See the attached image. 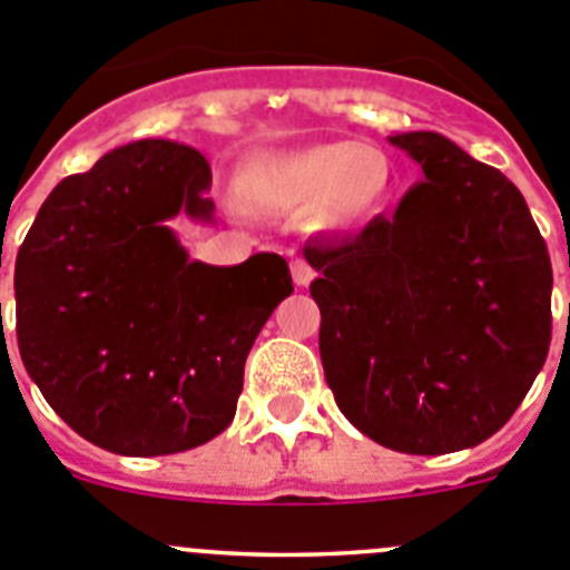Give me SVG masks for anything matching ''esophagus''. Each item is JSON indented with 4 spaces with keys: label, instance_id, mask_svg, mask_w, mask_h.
I'll return each mask as SVG.
<instances>
[{
    "label": "esophagus",
    "instance_id": "obj_1",
    "mask_svg": "<svg viewBox=\"0 0 570 570\" xmlns=\"http://www.w3.org/2000/svg\"><path fill=\"white\" fill-rule=\"evenodd\" d=\"M291 276H294V282L299 285V288H305V285H308V282L314 279L316 274L305 259H294V262H291Z\"/></svg>",
    "mask_w": 570,
    "mask_h": 570
}]
</instances>
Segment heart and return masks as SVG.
Instances as JSON below:
<instances>
[{
    "label": "heart",
    "instance_id": "b5f03b06",
    "mask_svg": "<svg viewBox=\"0 0 570 570\" xmlns=\"http://www.w3.org/2000/svg\"><path fill=\"white\" fill-rule=\"evenodd\" d=\"M396 165L376 145L322 142L285 156H262L236 179L248 203L305 210L311 230L336 234L371 223L391 199Z\"/></svg>",
    "mask_w": 570,
    "mask_h": 570
}]
</instances>
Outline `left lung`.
<instances>
[{
    "label": "left lung",
    "mask_w": 570,
    "mask_h": 570,
    "mask_svg": "<svg viewBox=\"0 0 570 570\" xmlns=\"http://www.w3.org/2000/svg\"><path fill=\"white\" fill-rule=\"evenodd\" d=\"M425 179L362 234L305 242L342 414L402 454L493 436L551 345V259L517 185L434 130L387 136Z\"/></svg>",
    "instance_id": "8db88e82"
}]
</instances>
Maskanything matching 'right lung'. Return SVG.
Returning <instances> with one entry per match:
<instances>
[{"mask_svg":"<svg viewBox=\"0 0 570 570\" xmlns=\"http://www.w3.org/2000/svg\"><path fill=\"white\" fill-rule=\"evenodd\" d=\"M210 165L139 139L65 176L17 256L24 371L79 436L122 456L179 454L223 434L245 360L291 296L288 262L190 259L168 219H214Z\"/></svg>","mask_w":570,"mask_h":570,"instance_id":"add662e5","label":"right lung"}]
</instances>
